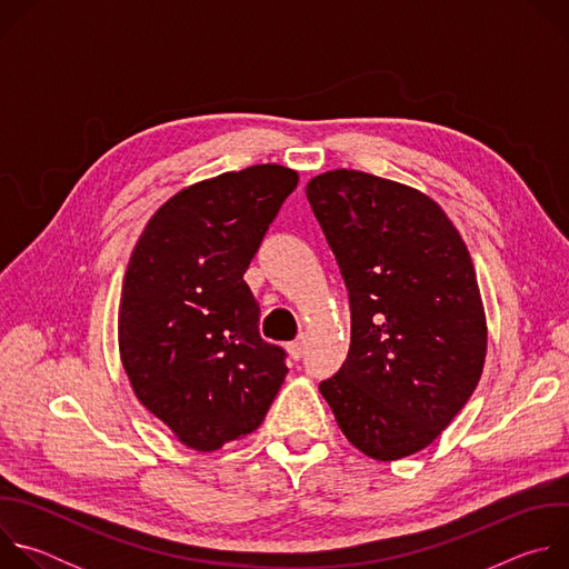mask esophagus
Listing matches in <instances>:
<instances>
[{
    "label": "esophagus",
    "instance_id": "1",
    "mask_svg": "<svg viewBox=\"0 0 569 569\" xmlns=\"http://www.w3.org/2000/svg\"><path fill=\"white\" fill-rule=\"evenodd\" d=\"M286 349H288V356H290L292 360H301L303 353H306V338H299V340L290 342Z\"/></svg>",
    "mask_w": 569,
    "mask_h": 569
}]
</instances>
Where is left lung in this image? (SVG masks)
Listing matches in <instances>:
<instances>
[{"mask_svg": "<svg viewBox=\"0 0 569 569\" xmlns=\"http://www.w3.org/2000/svg\"><path fill=\"white\" fill-rule=\"evenodd\" d=\"M306 196L351 301L349 356L319 391L362 455L410 457L450 426L483 371L489 327L472 259L415 187L336 169Z\"/></svg>", "mask_w": 569, "mask_h": 569, "instance_id": "1", "label": "left lung"}]
</instances>
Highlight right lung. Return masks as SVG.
<instances>
[{
	"label": "right lung",
	"instance_id": "1",
	"mask_svg": "<svg viewBox=\"0 0 569 569\" xmlns=\"http://www.w3.org/2000/svg\"><path fill=\"white\" fill-rule=\"evenodd\" d=\"M297 182L292 169L257 164L184 187L130 254L121 365L137 400L191 450L252 435L288 373L283 351L259 336L242 274Z\"/></svg>",
	"mask_w": 569,
	"mask_h": 569
}]
</instances>
